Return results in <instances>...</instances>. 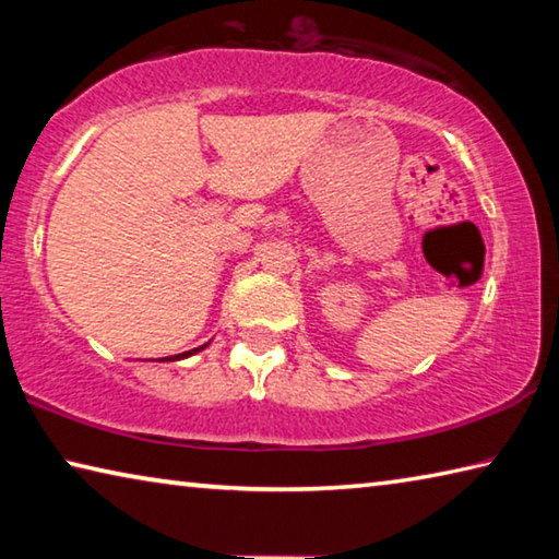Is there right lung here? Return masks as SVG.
Returning a JSON list of instances; mask_svg holds the SVG:
<instances>
[{
    "instance_id": "add662e5",
    "label": "right lung",
    "mask_w": 559,
    "mask_h": 559,
    "mask_svg": "<svg viewBox=\"0 0 559 559\" xmlns=\"http://www.w3.org/2000/svg\"><path fill=\"white\" fill-rule=\"evenodd\" d=\"M202 347H206V345H202ZM202 347H194V349H189V353H182V355H175V357H163V362L165 359H169V362H175V359H182V357H189V355H194V353H200Z\"/></svg>"
}]
</instances>
